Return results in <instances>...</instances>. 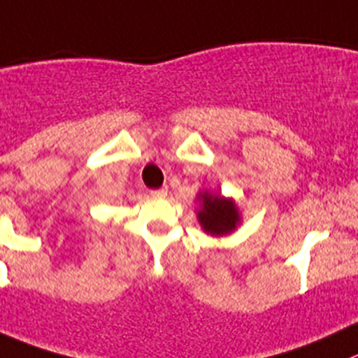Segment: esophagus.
Here are the masks:
<instances>
[{"mask_svg": "<svg viewBox=\"0 0 358 358\" xmlns=\"http://www.w3.org/2000/svg\"><path fill=\"white\" fill-rule=\"evenodd\" d=\"M166 192H169V189H166V186H163V188H159V189H152L151 195L155 196V199H163V196H166Z\"/></svg>", "mask_w": 358, "mask_h": 358, "instance_id": "1", "label": "esophagus"}]
</instances>
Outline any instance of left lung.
<instances>
[{"instance_id": "obj_1", "label": "left lung", "mask_w": 358, "mask_h": 358, "mask_svg": "<svg viewBox=\"0 0 358 358\" xmlns=\"http://www.w3.org/2000/svg\"><path fill=\"white\" fill-rule=\"evenodd\" d=\"M200 199H202L203 207L199 210V221L203 230L213 236L232 232L239 221L236 203L232 200H227L220 195L213 196L209 193L200 195Z\"/></svg>"}]
</instances>
